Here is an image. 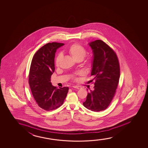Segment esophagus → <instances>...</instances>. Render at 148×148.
Here are the masks:
<instances>
[{
  "label": "esophagus",
  "mask_w": 148,
  "mask_h": 148,
  "mask_svg": "<svg viewBox=\"0 0 148 148\" xmlns=\"http://www.w3.org/2000/svg\"><path fill=\"white\" fill-rule=\"evenodd\" d=\"M73 87H74V88H76V89H82V87H81V86H78V85L73 86Z\"/></svg>",
  "instance_id": "34e87169"
}]
</instances>
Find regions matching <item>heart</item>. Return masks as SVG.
<instances>
[{"mask_svg":"<svg viewBox=\"0 0 148 148\" xmlns=\"http://www.w3.org/2000/svg\"><path fill=\"white\" fill-rule=\"evenodd\" d=\"M68 52L76 61L82 60L86 53V49L81 45L78 44H73L68 49ZM62 59V55L61 53H59L57 55L55 59V65L56 66H59ZM88 63L90 64L91 63V60H89Z\"/></svg>","mask_w":148,"mask_h":148,"instance_id":"1","label":"heart"}]
</instances>
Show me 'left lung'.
I'll return each mask as SVG.
<instances>
[{
  "mask_svg": "<svg viewBox=\"0 0 148 148\" xmlns=\"http://www.w3.org/2000/svg\"><path fill=\"white\" fill-rule=\"evenodd\" d=\"M92 50L91 81L94 90H90L83 105L92 111L106 109L113 99L120 78V66L114 51L101 40L88 43Z\"/></svg>",
  "mask_w": 148,
  "mask_h": 148,
  "instance_id": "8db88e82",
  "label": "left lung"
}]
</instances>
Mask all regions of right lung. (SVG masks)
Here are the masks:
<instances>
[{"label": "right lung", "mask_w": 148, "mask_h": 148, "mask_svg": "<svg viewBox=\"0 0 148 148\" xmlns=\"http://www.w3.org/2000/svg\"><path fill=\"white\" fill-rule=\"evenodd\" d=\"M61 43H48L33 56L29 75V84L33 96L39 107L46 111L56 109L63 105L69 87L53 86L51 76L55 71V53L64 45Z\"/></svg>", "instance_id": "1"}]
</instances>
